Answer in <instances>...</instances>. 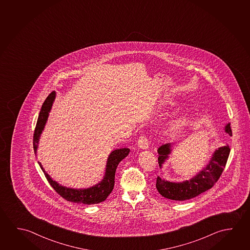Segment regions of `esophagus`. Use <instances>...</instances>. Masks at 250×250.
<instances>
[{
  "label": "esophagus",
  "instance_id": "obj_1",
  "mask_svg": "<svg viewBox=\"0 0 250 250\" xmlns=\"http://www.w3.org/2000/svg\"><path fill=\"white\" fill-rule=\"evenodd\" d=\"M138 146L141 149H147L149 146V140L144 135L139 137V140H138Z\"/></svg>",
  "mask_w": 250,
  "mask_h": 250
}]
</instances>
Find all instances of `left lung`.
<instances>
[{
	"instance_id": "1",
	"label": "left lung",
	"mask_w": 250,
	"mask_h": 250,
	"mask_svg": "<svg viewBox=\"0 0 250 250\" xmlns=\"http://www.w3.org/2000/svg\"><path fill=\"white\" fill-rule=\"evenodd\" d=\"M225 131L228 134L232 135L230 124L226 125ZM229 152V146L218 148V150L213 152V157L207 167L190 180L170 182L158 176L156 181L157 190L162 196L172 201H186L200 195L202 192L212 188L213 185L218 181L225 168ZM158 153L160 155L158 160L161 167L168 155L171 153V144L162 145L158 149Z\"/></svg>"
}]
</instances>
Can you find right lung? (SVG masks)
<instances>
[{
	"mask_svg": "<svg viewBox=\"0 0 250 250\" xmlns=\"http://www.w3.org/2000/svg\"><path fill=\"white\" fill-rule=\"evenodd\" d=\"M55 99H56V92L52 91L47 97L45 101L42 105L41 111L37 119V125L34 131L33 147L35 153L37 152L40 136L43 131V128L45 126L47 119L49 117V112L52 107ZM129 152H130L129 148H120L111 151V154L109 155L107 160L106 168H105V173H104V179L99 182V184L95 185L93 187L86 189H74L70 188H68L66 187H62L57 181H55L50 178L49 174L44 171V169L39 161H38V164L40 166L50 186L60 196L65 199L66 201L74 202V203H80V204H98L102 201H105L108 195L111 193L112 189L114 188L115 172H116L117 167L119 164V162L129 154Z\"/></svg>",
	"mask_w": 250,
	"mask_h": 250,
	"instance_id": "1",
	"label": "right lung"
}]
</instances>
